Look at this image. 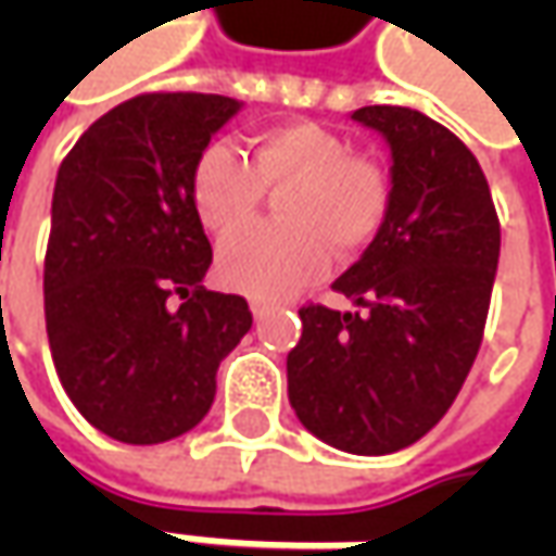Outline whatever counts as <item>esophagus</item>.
Listing matches in <instances>:
<instances>
[{
	"instance_id": "34e87169",
	"label": "esophagus",
	"mask_w": 556,
	"mask_h": 556,
	"mask_svg": "<svg viewBox=\"0 0 556 556\" xmlns=\"http://www.w3.org/2000/svg\"><path fill=\"white\" fill-rule=\"evenodd\" d=\"M250 312H253V318H266V312H268V303L266 300H250Z\"/></svg>"
}]
</instances>
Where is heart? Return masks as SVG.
<instances>
[{
	"label": "heart",
	"instance_id": "1",
	"mask_svg": "<svg viewBox=\"0 0 556 556\" xmlns=\"http://www.w3.org/2000/svg\"><path fill=\"white\" fill-rule=\"evenodd\" d=\"M285 187L275 226L242 229L266 190ZM191 203L203 228L228 236L216 271L228 288L281 296L321 275L333 256H355L380 235L390 213V179L321 123L296 119L250 141V163L225 141L206 144L191 169Z\"/></svg>",
	"mask_w": 556,
	"mask_h": 556
}]
</instances>
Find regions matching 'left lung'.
Wrapping results in <instances>:
<instances>
[{
	"label": "left lung",
	"instance_id": "8db88e82",
	"mask_svg": "<svg viewBox=\"0 0 556 556\" xmlns=\"http://www.w3.org/2000/svg\"><path fill=\"white\" fill-rule=\"evenodd\" d=\"M355 123L390 144V213L333 290L355 312L303 306L290 408L350 455H393L452 408L480 353L502 228L467 144L420 111L371 104Z\"/></svg>",
	"mask_w": 556,
	"mask_h": 556
}]
</instances>
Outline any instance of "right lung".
<instances>
[{
	"label": "right lung",
	"mask_w": 556,
	"mask_h": 556,
	"mask_svg": "<svg viewBox=\"0 0 556 556\" xmlns=\"http://www.w3.org/2000/svg\"><path fill=\"white\" fill-rule=\"evenodd\" d=\"M241 108L201 92L129 98L58 169L42 275L54 371L117 442L198 427L219 362L253 325L244 296L203 288L213 250L191 203L198 154Z\"/></svg>",
	"instance_id": "obj_1"
}]
</instances>
